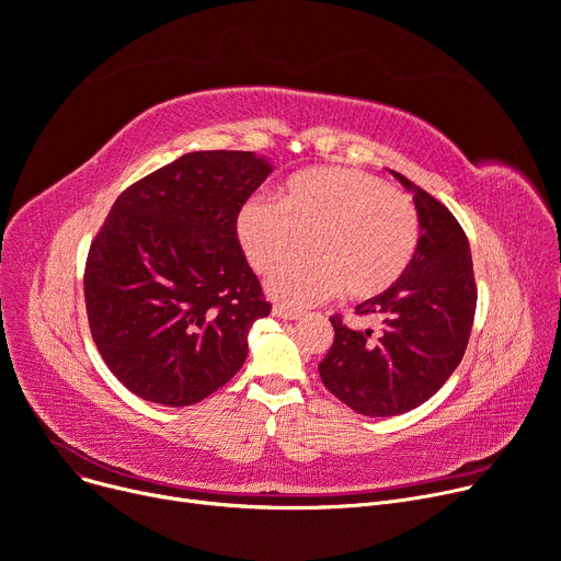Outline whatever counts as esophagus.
Here are the masks:
<instances>
[{"label":"esophagus","instance_id":"obj_1","mask_svg":"<svg viewBox=\"0 0 561 561\" xmlns=\"http://www.w3.org/2000/svg\"><path fill=\"white\" fill-rule=\"evenodd\" d=\"M272 314L278 317V319H287V321H294V319H301L304 317L301 310H294V308H287V306H274Z\"/></svg>","mask_w":561,"mask_h":561}]
</instances>
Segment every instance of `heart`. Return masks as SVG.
<instances>
[{
  "label": "heart",
  "instance_id": "obj_1",
  "mask_svg": "<svg viewBox=\"0 0 561 561\" xmlns=\"http://www.w3.org/2000/svg\"><path fill=\"white\" fill-rule=\"evenodd\" d=\"M236 238L262 274L307 240L311 253L282 261L267 280L283 304L308 306L340 289L348 299H376L412 267L421 219L408 194L374 174L312 168L289 176L276 202L249 196L236 215Z\"/></svg>",
  "mask_w": 561,
  "mask_h": 561
}]
</instances>
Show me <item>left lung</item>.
Listing matches in <instances>:
<instances>
[{"label": "left lung", "instance_id": "left-lung-1", "mask_svg": "<svg viewBox=\"0 0 561 561\" xmlns=\"http://www.w3.org/2000/svg\"><path fill=\"white\" fill-rule=\"evenodd\" d=\"M414 199L421 242L408 274L389 291L359 304L380 333L353 331L335 314V340L319 362L325 389L365 416H397L442 389L465 357L478 289L462 226L435 196L391 172Z\"/></svg>", "mask_w": 561, "mask_h": 561}]
</instances>
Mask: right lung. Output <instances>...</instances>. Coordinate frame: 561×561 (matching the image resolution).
<instances>
[{"label":"right lung","instance_id":"right-lung-1","mask_svg":"<svg viewBox=\"0 0 561 561\" xmlns=\"http://www.w3.org/2000/svg\"><path fill=\"white\" fill-rule=\"evenodd\" d=\"M274 164L192 151L126 187L85 262L92 340L142 401L183 408L233 378L272 306L236 238L238 208Z\"/></svg>","mask_w":561,"mask_h":561}]
</instances>
